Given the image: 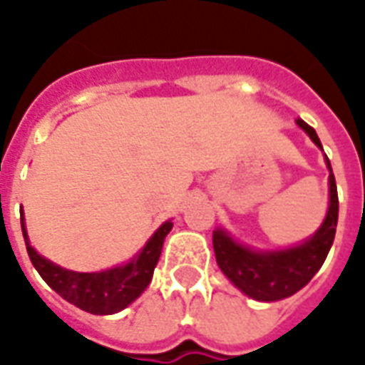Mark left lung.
<instances>
[{
  "label": "left lung",
  "instance_id": "8db88e82",
  "mask_svg": "<svg viewBox=\"0 0 365 365\" xmlns=\"http://www.w3.org/2000/svg\"><path fill=\"white\" fill-rule=\"evenodd\" d=\"M296 123L323 150L315 129L309 128L304 120H296ZM325 164L329 168V209L317 232L302 244L284 250L263 251L240 244L224 228L212 232V247L220 271L245 296L257 302H279L288 298L302 290L325 263L339 220L336 182L327 155Z\"/></svg>",
  "mask_w": 365,
  "mask_h": 365
}]
</instances>
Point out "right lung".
<instances>
[{
	"label": "right lung",
	"instance_id": "right-lung-1",
	"mask_svg": "<svg viewBox=\"0 0 365 365\" xmlns=\"http://www.w3.org/2000/svg\"><path fill=\"white\" fill-rule=\"evenodd\" d=\"M172 226H174L172 220L160 224V228L148 237L147 244L125 265L112 267L98 272H77L56 265L32 247L24 226V217L21 212L24 244L34 269L40 272L46 284L56 290L61 298L93 315H112L121 312L145 292V288L150 284L156 263L160 259L164 237L168 236Z\"/></svg>",
	"mask_w": 365,
	"mask_h": 365
}]
</instances>
